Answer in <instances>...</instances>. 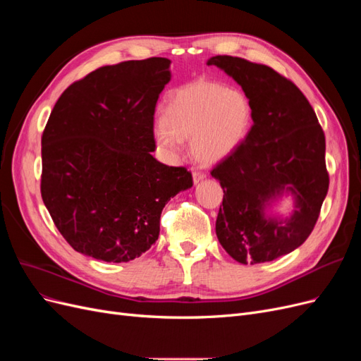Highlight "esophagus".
Returning <instances> with one entry per match:
<instances>
[{"mask_svg":"<svg viewBox=\"0 0 361 361\" xmlns=\"http://www.w3.org/2000/svg\"><path fill=\"white\" fill-rule=\"evenodd\" d=\"M204 179V174L203 173H200V171H192V180H194V183H199V182H202Z\"/></svg>","mask_w":361,"mask_h":361,"instance_id":"34e87169","label":"esophagus"}]
</instances>
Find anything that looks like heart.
<instances>
[{"mask_svg": "<svg viewBox=\"0 0 361 361\" xmlns=\"http://www.w3.org/2000/svg\"><path fill=\"white\" fill-rule=\"evenodd\" d=\"M251 118L253 106L244 92L221 82L194 81L170 93L166 117L154 122V137L166 152H176L180 140H190L195 161L214 166L241 146Z\"/></svg>", "mask_w": 361, "mask_h": 361, "instance_id": "obj_1", "label": "heart"}]
</instances>
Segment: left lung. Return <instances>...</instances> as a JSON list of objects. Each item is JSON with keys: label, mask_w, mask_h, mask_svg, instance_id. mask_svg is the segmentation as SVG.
<instances>
[{"label": "left lung", "mask_w": 361, "mask_h": 361, "mask_svg": "<svg viewBox=\"0 0 361 361\" xmlns=\"http://www.w3.org/2000/svg\"><path fill=\"white\" fill-rule=\"evenodd\" d=\"M243 87L253 106V126L232 155L211 170L224 191L215 232L239 264H262L298 248L318 221L329 191L325 135L301 90L265 64L215 56L207 60ZM285 193L294 212L266 214Z\"/></svg>", "instance_id": "1"}]
</instances>
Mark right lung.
Returning <instances> with one entry per match:
<instances>
[{
    "label": "right lung",
    "mask_w": 361,
    "mask_h": 361,
    "mask_svg": "<svg viewBox=\"0 0 361 361\" xmlns=\"http://www.w3.org/2000/svg\"><path fill=\"white\" fill-rule=\"evenodd\" d=\"M170 63L152 57L99 68L54 105L42 135L40 192L81 255L114 264L140 257L157 243L164 206L192 187L187 169L152 157Z\"/></svg>",
    "instance_id": "obj_1"
}]
</instances>
